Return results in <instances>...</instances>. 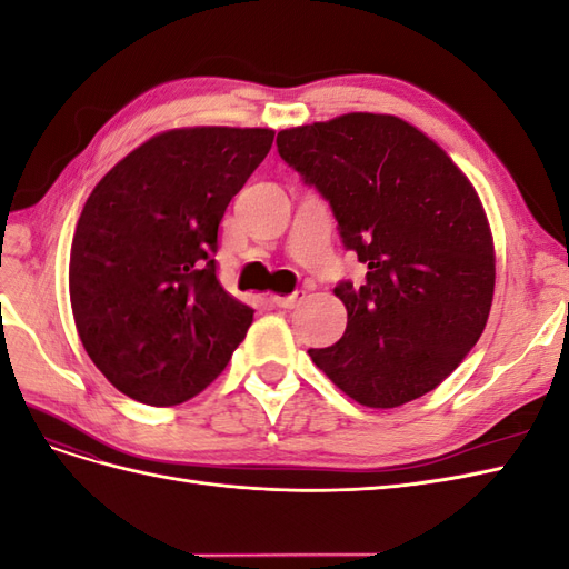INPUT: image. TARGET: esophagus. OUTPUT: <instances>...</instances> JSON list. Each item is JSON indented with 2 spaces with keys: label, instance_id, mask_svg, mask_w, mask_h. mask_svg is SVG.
<instances>
[{
  "label": "esophagus",
  "instance_id": "34e87169",
  "mask_svg": "<svg viewBox=\"0 0 569 569\" xmlns=\"http://www.w3.org/2000/svg\"><path fill=\"white\" fill-rule=\"evenodd\" d=\"M303 295H306V291H295V295H289V297H270V301L274 306H280V308H295V306L301 303Z\"/></svg>",
  "mask_w": 569,
  "mask_h": 569
}]
</instances>
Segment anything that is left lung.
I'll list each match as a JSON object with an SVG mask.
<instances>
[{
    "label": "left lung",
    "mask_w": 569,
    "mask_h": 569,
    "mask_svg": "<svg viewBox=\"0 0 569 569\" xmlns=\"http://www.w3.org/2000/svg\"><path fill=\"white\" fill-rule=\"evenodd\" d=\"M278 151L330 201L343 247L368 266L360 287H335L343 337L308 356L368 408L437 389L485 332L493 301V237L468 176L389 113L282 130Z\"/></svg>",
    "instance_id": "obj_1"
}]
</instances>
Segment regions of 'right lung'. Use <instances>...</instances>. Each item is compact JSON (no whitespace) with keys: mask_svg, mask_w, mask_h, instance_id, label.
Instances as JSON below:
<instances>
[{"mask_svg":"<svg viewBox=\"0 0 569 569\" xmlns=\"http://www.w3.org/2000/svg\"><path fill=\"white\" fill-rule=\"evenodd\" d=\"M270 128H176L132 149L78 218L68 291L84 351L130 399L178 406L209 387L253 322L216 274L218 226Z\"/></svg>","mask_w":569,"mask_h":569,"instance_id":"obj_1","label":"right lung"}]
</instances>
